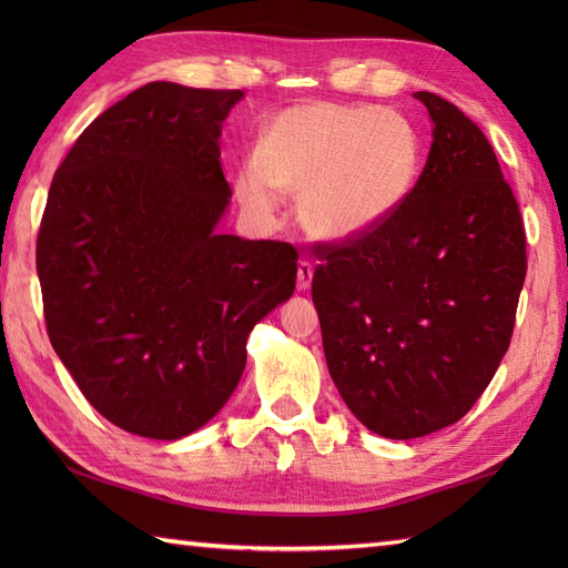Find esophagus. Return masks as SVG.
Listing matches in <instances>:
<instances>
[{
  "mask_svg": "<svg viewBox=\"0 0 568 568\" xmlns=\"http://www.w3.org/2000/svg\"><path fill=\"white\" fill-rule=\"evenodd\" d=\"M312 275H315V268H312L310 261H300L297 263V291H307L312 285Z\"/></svg>",
  "mask_w": 568,
  "mask_h": 568,
  "instance_id": "esophagus-1",
  "label": "esophagus"
}]
</instances>
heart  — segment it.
Masks as SVG:
<instances>
[{
	"label": "heart",
	"mask_w": 568,
	"mask_h": 568,
	"mask_svg": "<svg viewBox=\"0 0 568 568\" xmlns=\"http://www.w3.org/2000/svg\"><path fill=\"white\" fill-rule=\"evenodd\" d=\"M425 141L395 110L376 104L305 102L263 126L234 195L271 220L281 192H297V222L327 244H348L388 224L419 183Z\"/></svg>",
	"instance_id": "b5f03b06"
}]
</instances>
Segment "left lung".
I'll return each instance as SVG.
<instances>
[{
	"label": "left lung",
	"mask_w": 568,
	"mask_h": 568,
	"mask_svg": "<svg viewBox=\"0 0 568 568\" xmlns=\"http://www.w3.org/2000/svg\"><path fill=\"white\" fill-rule=\"evenodd\" d=\"M419 183L393 220L327 244L312 277L324 356L361 425L415 439L462 419L508 352L527 273L520 207L493 146L439 94Z\"/></svg>",
	"instance_id": "8db88e82"
}]
</instances>
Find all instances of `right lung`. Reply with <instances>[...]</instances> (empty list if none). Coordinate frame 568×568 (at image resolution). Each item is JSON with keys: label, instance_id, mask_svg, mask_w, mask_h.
<instances>
[{"label": "right lung", "instance_id": "obj_1", "mask_svg": "<svg viewBox=\"0 0 568 568\" xmlns=\"http://www.w3.org/2000/svg\"><path fill=\"white\" fill-rule=\"evenodd\" d=\"M241 90L149 82L82 131L36 241L45 329L112 425L180 439L220 413L246 339L295 291L297 251L220 234V161Z\"/></svg>", "mask_w": 568, "mask_h": 568}]
</instances>
